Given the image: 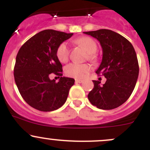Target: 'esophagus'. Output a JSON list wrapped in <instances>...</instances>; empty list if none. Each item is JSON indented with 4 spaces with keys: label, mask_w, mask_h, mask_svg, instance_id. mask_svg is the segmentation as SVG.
I'll return each instance as SVG.
<instances>
[{
    "label": "esophagus",
    "mask_w": 150,
    "mask_h": 150,
    "mask_svg": "<svg viewBox=\"0 0 150 150\" xmlns=\"http://www.w3.org/2000/svg\"><path fill=\"white\" fill-rule=\"evenodd\" d=\"M75 83H83V81L82 80L76 79L75 80Z\"/></svg>",
    "instance_id": "1"
}]
</instances>
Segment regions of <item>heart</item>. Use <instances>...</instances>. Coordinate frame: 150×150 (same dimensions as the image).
<instances>
[{"instance_id":"heart-1","label":"heart","mask_w":150,"mask_h":150,"mask_svg":"<svg viewBox=\"0 0 150 150\" xmlns=\"http://www.w3.org/2000/svg\"><path fill=\"white\" fill-rule=\"evenodd\" d=\"M78 44L83 47L84 49L88 53V59L91 61L96 60V57L95 53L97 51V44L96 41L91 38L82 37L75 40ZM69 44L67 42H63L58 46L57 50V59L61 62H67L69 59ZM91 71V67L87 64H78V63H70L67 64L64 68V72L67 76L71 78L83 79L87 76L88 74Z\"/></svg>"}]
</instances>
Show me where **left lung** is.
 <instances>
[{"instance_id":"1","label":"left lung","mask_w":150,"mask_h":150,"mask_svg":"<svg viewBox=\"0 0 150 150\" xmlns=\"http://www.w3.org/2000/svg\"><path fill=\"white\" fill-rule=\"evenodd\" d=\"M97 39L102 48V60L96 71L106 78L105 83L93 81V88L88 98L93 106L102 110H112L122 105L132 93L139 72L134 46L121 35L102 29L84 32Z\"/></svg>"}]
</instances>
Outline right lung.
Returning <instances> with one entry per match:
<instances>
[{"instance_id":"add662e5","label":"right lung","mask_w":150,"mask_h":150,"mask_svg":"<svg viewBox=\"0 0 150 150\" xmlns=\"http://www.w3.org/2000/svg\"><path fill=\"white\" fill-rule=\"evenodd\" d=\"M73 33L45 30L25 42L16 55L13 69L15 83L24 100L43 112L57 110L65 103L73 78L62 76V65L57 57L58 46ZM54 73L60 78L51 80Z\"/></svg>"}]
</instances>
